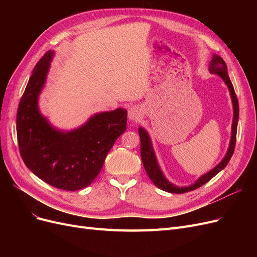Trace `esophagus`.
Masks as SVG:
<instances>
[{
    "instance_id": "esophagus-1",
    "label": "esophagus",
    "mask_w": 257,
    "mask_h": 257,
    "mask_svg": "<svg viewBox=\"0 0 257 257\" xmlns=\"http://www.w3.org/2000/svg\"><path fill=\"white\" fill-rule=\"evenodd\" d=\"M143 110L141 107L138 106H132L128 109V119L131 121H138L142 118Z\"/></svg>"
}]
</instances>
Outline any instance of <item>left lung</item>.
<instances>
[{"label":"left lung","instance_id":"8db88e82","mask_svg":"<svg viewBox=\"0 0 257 257\" xmlns=\"http://www.w3.org/2000/svg\"><path fill=\"white\" fill-rule=\"evenodd\" d=\"M209 72L219 76L220 78L224 81V83L226 84V87L228 88V91H229V95H230L231 104H232V122H231L230 141H229L226 154L224 155V158L222 159V161L219 163V164L214 166L211 170H209L208 173L201 175L194 183L190 185L178 186L170 182L165 177L163 170L161 169L157 159V155H155V152L153 149V145H152V141L149 133H148L146 128L142 126L138 128L139 137H141V155H142V161H143L144 167L146 169V173L148 176H149V178L151 179V181L154 183L155 186H158L159 189L165 192L175 193V194H183V193L195 190L201 185H204L209 180H211L215 175L219 174L222 169L226 167L232 153H234L235 145H236V136H237V125H238V120H239V104H238L236 93L228 77L227 66L225 64L224 60L220 56H217V54H212V59L210 61V65H209Z\"/></svg>","mask_w":257,"mask_h":257}]
</instances>
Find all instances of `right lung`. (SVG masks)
<instances>
[{
	"label": "right lung",
	"mask_w": 257,
	"mask_h": 257,
	"mask_svg": "<svg viewBox=\"0 0 257 257\" xmlns=\"http://www.w3.org/2000/svg\"><path fill=\"white\" fill-rule=\"evenodd\" d=\"M54 51L49 50L33 69L17 111V137L26 166L43 181L65 191L81 190L102 169L108 152L126 130L127 110L92 114L82 125L64 131L41 112L44 90Z\"/></svg>",
	"instance_id": "obj_1"
}]
</instances>
